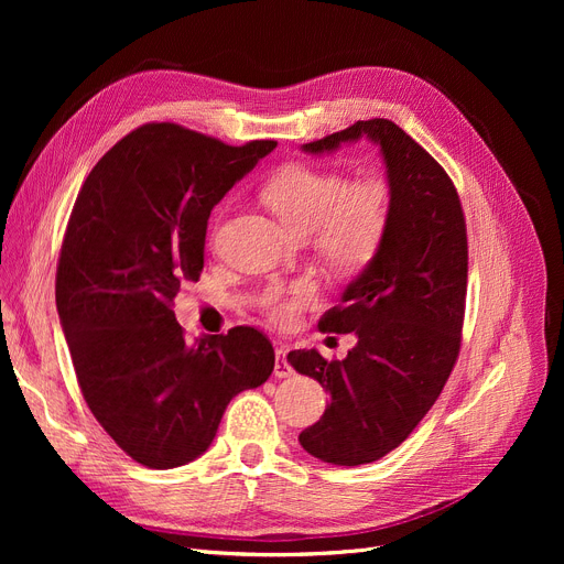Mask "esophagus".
Listing matches in <instances>:
<instances>
[{
	"label": "esophagus",
	"mask_w": 564,
	"mask_h": 564,
	"mask_svg": "<svg viewBox=\"0 0 564 564\" xmlns=\"http://www.w3.org/2000/svg\"><path fill=\"white\" fill-rule=\"evenodd\" d=\"M285 354H288V349H285V347H276L274 375H276L279 379H285V377H290V375H292V368H290V364H288V359H285Z\"/></svg>",
	"instance_id": "esophagus-1"
}]
</instances>
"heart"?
<instances>
[{"label":"heart","mask_w":564,"mask_h":564,"mask_svg":"<svg viewBox=\"0 0 564 564\" xmlns=\"http://www.w3.org/2000/svg\"><path fill=\"white\" fill-rule=\"evenodd\" d=\"M262 196L294 232L315 230L319 256L336 270H359L379 249L389 226V192L379 181H354L332 169L290 164L264 185ZM315 297L311 283L272 294L264 313L288 327Z\"/></svg>","instance_id":"1"}]
</instances>
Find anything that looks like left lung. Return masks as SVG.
<instances>
[{
    "label": "left lung",
    "instance_id": "obj_1",
    "mask_svg": "<svg viewBox=\"0 0 564 564\" xmlns=\"http://www.w3.org/2000/svg\"><path fill=\"white\" fill-rule=\"evenodd\" d=\"M375 141L387 164L389 226L366 270L317 322L319 332L357 336L343 361L294 349L290 366L317 379L332 402L300 434L313 457L370 464L413 432L453 372L462 345L468 242L457 189L448 173L387 118L304 143L332 153L340 143Z\"/></svg>",
    "mask_w": 564,
    "mask_h": 564
}]
</instances>
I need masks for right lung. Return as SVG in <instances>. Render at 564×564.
Instances as JSON below:
<instances>
[{
  "mask_svg": "<svg viewBox=\"0 0 564 564\" xmlns=\"http://www.w3.org/2000/svg\"><path fill=\"white\" fill-rule=\"evenodd\" d=\"M276 141L226 145L175 123L118 141L84 181L56 264V311L82 395L134 462L203 455L228 402L274 370L253 327L185 340L173 300L198 281L213 207Z\"/></svg>",
  "mask_w": 564,
  "mask_h": 564,
  "instance_id": "add662e5",
  "label": "right lung"
}]
</instances>
